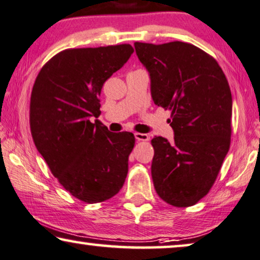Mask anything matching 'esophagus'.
I'll return each instance as SVG.
<instances>
[{"label": "esophagus", "mask_w": 260, "mask_h": 260, "mask_svg": "<svg viewBox=\"0 0 260 260\" xmlns=\"http://www.w3.org/2000/svg\"><path fill=\"white\" fill-rule=\"evenodd\" d=\"M135 138L137 139V141H143V142H146L149 141V136L146 134H139V133H136L135 134Z\"/></svg>", "instance_id": "obj_1"}]
</instances>
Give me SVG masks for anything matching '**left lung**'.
<instances>
[{"mask_svg": "<svg viewBox=\"0 0 260 260\" xmlns=\"http://www.w3.org/2000/svg\"><path fill=\"white\" fill-rule=\"evenodd\" d=\"M150 76L153 103L169 109L174 142L156 136L151 176L158 196L177 208L209 192L230 149L232 96L216 59L190 43H135Z\"/></svg>", "mask_w": 260, "mask_h": 260, "instance_id": "8db88e82", "label": "left lung"}]
</instances>
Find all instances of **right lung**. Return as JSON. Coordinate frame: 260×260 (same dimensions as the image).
<instances>
[{
	"mask_svg": "<svg viewBox=\"0 0 260 260\" xmlns=\"http://www.w3.org/2000/svg\"><path fill=\"white\" fill-rule=\"evenodd\" d=\"M133 52L130 44L67 49L44 64L32 86L36 149L61 185L82 202L110 199L125 182L134 134L111 133L97 118L104 82Z\"/></svg>",
	"mask_w": 260,
	"mask_h": 260,
	"instance_id": "add662e5",
	"label": "right lung"
}]
</instances>
